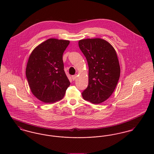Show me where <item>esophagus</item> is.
Wrapping results in <instances>:
<instances>
[{
	"mask_svg": "<svg viewBox=\"0 0 154 154\" xmlns=\"http://www.w3.org/2000/svg\"><path fill=\"white\" fill-rule=\"evenodd\" d=\"M72 79H73V81H75V80L76 79V78H77V75H73V76H72Z\"/></svg>",
	"mask_w": 154,
	"mask_h": 154,
	"instance_id": "obj_1",
	"label": "esophagus"
}]
</instances>
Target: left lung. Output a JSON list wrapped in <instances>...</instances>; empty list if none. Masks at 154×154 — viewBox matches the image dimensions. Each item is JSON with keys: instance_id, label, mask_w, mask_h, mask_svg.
I'll return each instance as SVG.
<instances>
[{"instance_id": "1", "label": "left lung", "mask_w": 154, "mask_h": 154, "mask_svg": "<svg viewBox=\"0 0 154 154\" xmlns=\"http://www.w3.org/2000/svg\"><path fill=\"white\" fill-rule=\"evenodd\" d=\"M79 47L88 67V86L82 93L84 100L93 104L107 100L117 86L120 67L114 47L101 38L81 40Z\"/></svg>"}]
</instances>
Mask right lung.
<instances>
[{
    "label": "right lung",
    "instance_id": "right-lung-1",
    "mask_svg": "<svg viewBox=\"0 0 154 154\" xmlns=\"http://www.w3.org/2000/svg\"><path fill=\"white\" fill-rule=\"evenodd\" d=\"M69 40L49 38L31 53L26 76L32 94L45 103L61 100L70 85L64 70L63 54Z\"/></svg>",
    "mask_w": 154,
    "mask_h": 154
}]
</instances>
